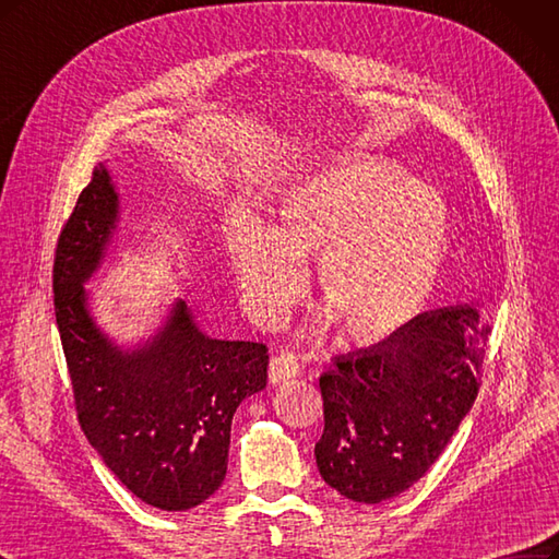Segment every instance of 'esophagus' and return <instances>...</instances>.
<instances>
[{
  "instance_id": "34e87169",
  "label": "esophagus",
  "mask_w": 559,
  "mask_h": 559,
  "mask_svg": "<svg viewBox=\"0 0 559 559\" xmlns=\"http://www.w3.org/2000/svg\"><path fill=\"white\" fill-rule=\"evenodd\" d=\"M300 372L298 360L294 354H277L271 358V368H267V377H271L273 383H282L286 379H292Z\"/></svg>"
}]
</instances>
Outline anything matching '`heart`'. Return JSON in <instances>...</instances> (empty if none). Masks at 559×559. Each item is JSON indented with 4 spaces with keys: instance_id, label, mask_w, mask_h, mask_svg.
Masks as SVG:
<instances>
[{
    "instance_id": "b5f03b06",
    "label": "heart",
    "mask_w": 559,
    "mask_h": 559,
    "mask_svg": "<svg viewBox=\"0 0 559 559\" xmlns=\"http://www.w3.org/2000/svg\"><path fill=\"white\" fill-rule=\"evenodd\" d=\"M273 228L247 217L230 236V263L252 310L282 317L298 298L302 259L331 314L354 340L397 331L428 302L447 247V207L435 189L381 159L333 164L288 185Z\"/></svg>"
}]
</instances>
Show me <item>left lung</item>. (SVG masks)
Here are the masks:
<instances>
[{"label": "left lung", "mask_w": 559, "mask_h": 559, "mask_svg": "<svg viewBox=\"0 0 559 559\" xmlns=\"http://www.w3.org/2000/svg\"><path fill=\"white\" fill-rule=\"evenodd\" d=\"M488 325L474 305L418 314L370 349L340 356L319 379L321 478L379 504L437 463L478 395Z\"/></svg>", "instance_id": "left-lung-1"}]
</instances>
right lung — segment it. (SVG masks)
Returning a JSON list of instances; mask_svg holds the SVG:
<instances>
[{"instance_id": "1", "label": "right lung", "mask_w": 559, "mask_h": 559, "mask_svg": "<svg viewBox=\"0 0 559 559\" xmlns=\"http://www.w3.org/2000/svg\"><path fill=\"white\" fill-rule=\"evenodd\" d=\"M120 219L104 164L92 170L55 249V319L90 444L141 502L187 511L226 476L230 420L265 389L267 346L213 340L185 300L145 344L120 349L87 310L85 282L102 265Z\"/></svg>"}]
</instances>
